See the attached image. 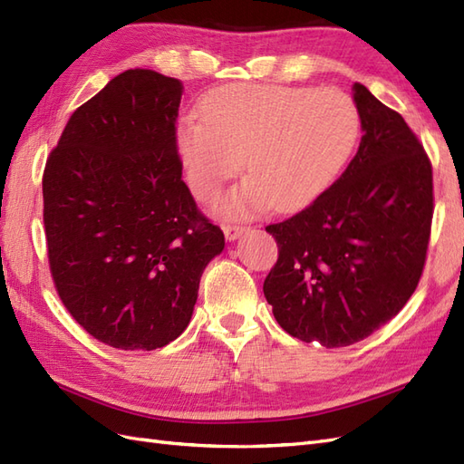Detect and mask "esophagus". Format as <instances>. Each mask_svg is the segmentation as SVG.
Wrapping results in <instances>:
<instances>
[{
  "mask_svg": "<svg viewBox=\"0 0 464 464\" xmlns=\"http://www.w3.org/2000/svg\"><path fill=\"white\" fill-rule=\"evenodd\" d=\"M222 230H224V236H227V240L234 242V240H237V237H240V236H244L249 228L244 227V224H224Z\"/></svg>",
  "mask_w": 464,
  "mask_h": 464,
  "instance_id": "obj_1",
  "label": "esophagus"
}]
</instances>
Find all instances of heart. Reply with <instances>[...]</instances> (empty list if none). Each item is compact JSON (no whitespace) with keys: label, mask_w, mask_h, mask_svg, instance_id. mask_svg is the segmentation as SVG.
<instances>
[{"label":"heart","mask_w":464,"mask_h":464,"mask_svg":"<svg viewBox=\"0 0 464 464\" xmlns=\"http://www.w3.org/2000/svg\"><path fill=\"white\" fill-rule=\"evenodd\" d=\"M360 128V110L343 91L237 82L208 92L199 118L179 121L176 147L201 201L213 199L246 160L251 176L217 205L224 217H246L275 203L298 210L319 199L346 166Z\"/></svg>","instance_id":"1"}]
</instances>
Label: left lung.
Returning a JSON list of instances; mask_svg holds the SVG:
<instances>
[{
  "instance_id": "obj_1",
  "label": "left lung",
  "mask_w": 464,
  "mask_h": 464,
  "mask_svg": "<svg viewBox=\"0 0 464 464\" xmlns=\"http://www.w3.org/2000/svg\"><path fill=\"white\" fill-rule=\"evenodd\" d=\"M354 102L356 157L319 199L265 228L278 246L263 283L275 319L327 348L366 339L402 310L424 271L433 217L424 145L360 82Z\"/></svg>"
}]
</instances>
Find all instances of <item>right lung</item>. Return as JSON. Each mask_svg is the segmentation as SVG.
I'll use <instances>...</instances> for the list:
<instances>
[{"label": "right lung", "instance_id": "right-lung-1", "mask_svg": "<svg viewBox=\"0 0 464 464\" xmlns=\"http://www.w3.org/2000/svg\"><path fill=\"white\" fill-rule=\"evenodd\" d=\"M184 85L128 69L69 118L42 176L48 263L79 325L111 348L154 350L184 333L224 234L181 179Z\"/></svg>", "mask_w": 464, "mask_h": 464}]
</instances>
